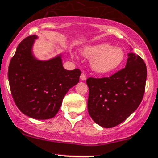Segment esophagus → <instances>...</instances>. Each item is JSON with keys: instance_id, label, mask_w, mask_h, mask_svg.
<instances>
[{"instance_id": "obj_1", "label": "esophagus", "mask_w": 158, "mask_h": 158, "mask_svg": "<svg viewBox=\"0 0 158 158\" xmlns=\"http://www.w3.org/2000/svg\"><path fill=\"white\" fill-rule=\"evenodd\" d=\"M80 79L81 81H85L86 80V75H85V73H82L81 74Z\"/></svg>"}]
</instances>
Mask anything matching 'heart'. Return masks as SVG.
<instances>
[{
	"mask_svg": "<svg viewBox=\"0 0 158 158\" xmlns=\"http://www.w3.org/2000/svg\"><path fill=\"white\" fill-rule=\"evenodd\" d=\"M83 55L91 60V68L99 74L114 72L120 67L124 60L125 53L122 48L113 47L108 43L89 46L83 50Z\"/></svg>",
	"mask_w": 158,
	"mask_h": 158,
	"instance_id": "b5f03b06",
	"label": "heart"
}]
</instances>
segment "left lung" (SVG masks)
<instances>
[{"label":"left lung","mask_w":158,"mask_h":158,"mask_svg":"<svg viewBox=\"0 0 158 158\" xmlns=\"http://www.w3.org/2000/svg\"><path fill=\"white\" fill-rule=\"evenodd\" d=\"M147 69L143 59L128 54L124 69L109 77H89L88 112L98 125L112 128L127 119L145 94Z\"/></svg>","instance_id":"left-lung-1"}]
</instances>
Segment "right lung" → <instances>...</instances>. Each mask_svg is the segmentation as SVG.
Masks as SVG:
<instances>
[{"label":"right lung","mask_w":158,"mask_h":158,"mask_svg":"<svg viewBox=\"0 0 158 158\" xmlns=\"http://www.w3.org/2000/svg\"><path fill=\"white\" fill-rule=\"evenodd\" d=\"M37 36L26 37L18 44L8 70L10 90L21 113L37 120L53 118L70 88L79 82L80 69H64L61 56L39 60L32 52Z\"/></svg>","instance_id":"right-lung-1"}]
</instances>
